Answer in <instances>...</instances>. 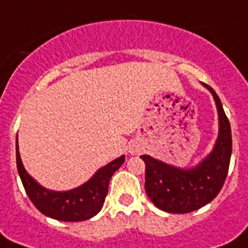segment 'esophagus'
Returning <instances> with one entry per match:
<instances>
[{"mask_svg":"<svg viewBox=\"0 0 248 248\" xmlns=\"http://www.w3.org/2000/svg\"><path fill=\"white\" fill-rule=\"evenodd\" d=\"M141 145L139 144V142H132V144H130V146H128V153L132 154V155H135V154H139V153L141 152Z\"/></svg>","mask_w":248,"mask_h":248,"instance_id":"obj_1","label":"esophagus"}]
</instances>
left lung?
Masks as SVG:
<instances>
[{"mask_svg": "<svg viewBox=\"0 0 248 248\" xmlns=\"http://www.w3.org/2000/svg\"><path fill=\"white\" fill-rule=\"evenodd\" d=\"M202 85L213 94L218 110L219 132L214 148L197 166L180 168L141 155L145 162V191L156 208L167 213L186 214L214 200L224 185L232 155L231 124L222 102L213 88Z\"/></svg>", "mask_w": 248, "mask_h": 248, "instance_id": "1", "label": "left lung"}]
</instances>
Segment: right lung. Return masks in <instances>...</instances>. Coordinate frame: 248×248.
Masks as SVG:
<instances>
[{"label": "right lung", "mask_w": 248, "mask_h": 248, "mask_svg": "<svg viewBox=\"0 0 248 248\" xmlns=\"http://www.w3.org/2000/svg\"><path fill=\"white\" fill-rule=\"evenodd\" d=\"M124 162V155L102 167L81 186L68 191H53L40 186L24 168L16 139V166L23 186L34 206L49 218L62 222H82L100 211L108 194L110 177Z\"/></svg>", "instance_id": "obj_1"}]
</instances>
